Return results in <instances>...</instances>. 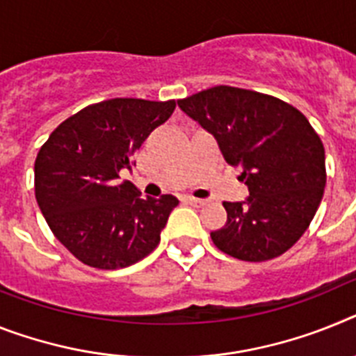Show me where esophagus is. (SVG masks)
Masks as SVG:
<instances>
[{
  "mask_svg": "<svg viewBox=\"0 0 356 356\" xmlns=\"http://www.w3.org/2000/svg\"><path fill=\"white\" fill-rule=\"evenodd\" d=\"M186 201L192 206H195V208H202V206L208 204V201H204V199H197V197H186Z\"/></svg>",
  "mask_w": 356,
  "mask_h": 356,
  "instance_id": "1",
  "label": "esophagus"
}]
</instances>
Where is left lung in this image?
Wrapping results in <instances>:
<instances>
[{
    "instance_id": "8db88e82",
    "label": "left lung",
    "mask_w": 356,
    "mask_h": 356,
    "mask_svg": "<svg viewBox=\"0 0 356 356\" xmlns=\"http://www.w3.org/2000/svg\"><path fill=\"white\" fill-rule=\"evenodd\" d=\"M177 104L217 139L226 163L243 168L250 190L246 201L222 202L228 220L210 234L215 246L248 262L288 252L315 217L325 186L324 145L306 115L273 95L226 85Z\"/></svg>"
}]
</instances>
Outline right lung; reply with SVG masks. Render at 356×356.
I'll list each match as a JSON object with an SVG mask.
<instances>
[{"mask_svg": "<svg viewBox=\"0 0 356 356\" xmlns=\"http://www.w3.org/2000/svg\"><path fill=\"white\" fill-rule=\"evenodd\" d=\"M175 110V101L115 97L88 104L59 124L38 152L35 201L59 243L83 264L118 270L154 252L173 195L143 199L119 172Z\"/></svg>", "mask_w": 356, "mask_h": 356, "instance_id": "obj_1", "label": "right lung"}]
</instances>
